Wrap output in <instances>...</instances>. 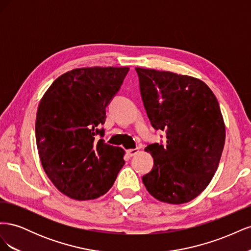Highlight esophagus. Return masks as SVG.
I'll use <instances>...</instances> for the list:
<instances>
[{
  "instance_id": "1",
  "label": "esophagus",
  "mask_w": 251,
  "mask_h": 251,
  "mask_svg": "<svg viewBox=\"0 0 251 251\" xmlns=\"http://www.w3.org/2000/svg\"><path fill=\"white\" fill-rule=\"evenodd\" d=\"M138 151H139V149L136 148V149H130V150H127L126 153H127V155L130 156V157H133V156H135L136 154H138Z\"/></svg>"
}]
</instances>
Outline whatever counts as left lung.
<instances>
[{
	"label": "left lung",
	"mask_w": 251,
	"mask_h": 251,
	"mask_svg": "<svg viewBox=\"0 0 251 251\" xmlns=\"http://www.w3.org/2000/svg\"><path fill=\"white\" fill-rule=\"evenodd\" d=\"M151 124L166 131V144L146 151L154 168L142 177L157 200L183 204L198 197L214 177L225 143V124L206 83L188 75L136 68Z\"/></svg>",
	"instance_id": "8db88e82"
}]
</instances>
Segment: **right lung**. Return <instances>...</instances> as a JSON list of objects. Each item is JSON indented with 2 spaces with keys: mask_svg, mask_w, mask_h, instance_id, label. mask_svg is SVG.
I'll return each mask as SVG.
<instances>
[{
  "mask_svg": "<svg viewBox=\"0 0 251 251\" xmlns=\"http://www.w3.org/2000/svg\"><path fill=\"white\" fill-rule=\"evenodd\" d=\"M127 72V67L77 68L60 75L42 97L35 120L40 159L53 185L69 198L104 195L125 164L124 149L95 136H102L97 126Z\"/></svg>",
  "mask_w": 251,
  "mask_h": 251,
  "instance_id": "right-lung-1",
  "label": "right lung"
}]
</instances>
